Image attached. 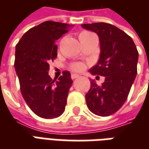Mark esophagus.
Instances as JSON below:
<instances>
[{
	"mask_svg": "<svg viewBox=\"0 0 149 149\" xmlns=\"http://www.w3.org/2000/svg\"><path fill=\"white\" fill-rule=\"evenodd\" d=\"M80 77L78 74H74V73H72V74L71 75V78L72 79V80H74V79H76V78H78Z\"/></svg>",
	"mask_w": 149,
	"mask_h": 149,
	"instance_id": "esophagus-1",
	"label": "esophagus"
}]
</instances>
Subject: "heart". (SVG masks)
Masks as SVG:
<instances>
[{
	"label": "heart",
	"instance_id": "heart-1",
	"mask_svg": "<svg viewBox=\"0 0 149 149\" xmlns=\"http://www.w3.org/2000/svg\"><path fill=\"white\" fill-rule=\"evenodd\" d=\"M88 33H88V32H83V33H81L80 37L82 36V35H84V34H88ZM70 68H71V69H72L73 71L82 72V71H84V69H85V65H84L83 63H80V62H78V63H74V64H72V65L70 66Z\"/></svg>",
	"mask_w": 149,
	"mask_h": 149
}]
</instances>
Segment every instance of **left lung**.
Masks as SVG:
<instances>
[{
  "mask_svg": "<svg viewBox=\"0 0 149 149\" xmlns=\"http://www.w3.org/2000/svg\"><path fill=\"white\" fill-rule=\"evenodd\" d=\"M81 26L95 32L100 39V59L89 72L105 77L100 86L91 81L86 104L94 114L108 116L117 112L128 98L137 73L138 51L131 37L112 24L100 22Z\"/></svg>",
  "mask_w": 149,
  "mask_h": 149,
  "instance_id": "left-lung-1",
  "label": "left lung"
}]
</instances>
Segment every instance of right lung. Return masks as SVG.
Masks as SVG:
<instances>
[{
    "instance_id": "1",
    "label": "right lung",
    "mask_w": 149,
    "mask_h": 149,
    "mask_svg": "<svg viewBox=\"0 0 149 149\" xmlns=\"http://www.w3.org/2000/svg\"><path fill=\"white\" fill-rule=\"evenodd\" d=\"M73 25L47 21L32 28L16 45L15 70L22 97L30 109L40 117L52 119L64 112L71 74L64 71L58 81L49 77V62L56 57V40Z\"/></svg>"
}]
</instances>
